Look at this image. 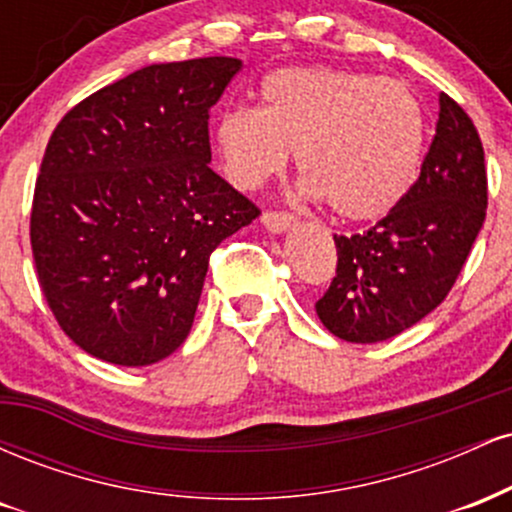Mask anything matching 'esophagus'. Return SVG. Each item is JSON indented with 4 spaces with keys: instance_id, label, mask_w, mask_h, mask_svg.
<instances>
[{
    "instance_id": "esophagus-1",
    "label": "esophagus",
    "mask_w": 512,
    "mask_h": 512,
    "mask_svg": "<svg viewBox=\"0 0 512 512\" xmlns=\"http://www.w3.org/2000/svg\"><path fill=\"white\" fill-rule=\"evenodd\" d=\"M262 226L272 233H286L293 226V216L286 211H264Z\"/></svg>"
}]
</instances>
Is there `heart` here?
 <instances>
[{
    "label": "heart",
    "mask_w": 512,
    "mask_h": 512,
    "mask_svg": "<svg viewBox=\"0 0 512 512\" xmlns=\"http://www.w3.org/2000/svg\"><path fill=\"white\" fill-rule=\"evenodd\" d=\"M260 108H231L214 127L221 170L257 190L296 151L303 190L346 221L395 211L419 178L428 117L397 79L337 67H284L264 76Z\"/></svg>",
    "instance_id": "b5f03b06"
}]
</instances>
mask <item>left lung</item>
Segmentation results:
<instances>
[{
    "label": "left lung",
    "instance_id": "obj_1",
    "mask_svg": "<svg viewBox=\"0 0 512 512\" xmlns=\"http://www.w3.org/2000/svg\"><path fill=\"white\" fill-rule=\"evenodd\" d=\"M486 219L477 127L450 96L416 185L366 233L334 236L337 276L315 303L334 337L375 344L409 330L445 301Z\"/></svg>",
    "mask_w": 512,
    "mask_h": 512
}]
</instances>
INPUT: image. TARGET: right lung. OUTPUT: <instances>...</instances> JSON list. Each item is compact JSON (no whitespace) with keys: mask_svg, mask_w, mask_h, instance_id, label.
Returning a JSON list of instances; mask_svg holds the SVG:
<instances>
[{"mask_svg":"<svg viewBox=\"0 0 512 512\" xmlns=\"http://www.w3.org/2000/svg\"><path fill=\"white\" fill-rule=\"evenodd\" d=\"M236 57L149 64L74 105L52 132L31 245L52 315L86 354L163 361L195 322L209 255L260 209L209 168V110Z\"/></svg>","mask_w":512,"mask_h":512,"instance_id":"1","label":"right lung"}]
</instances>
